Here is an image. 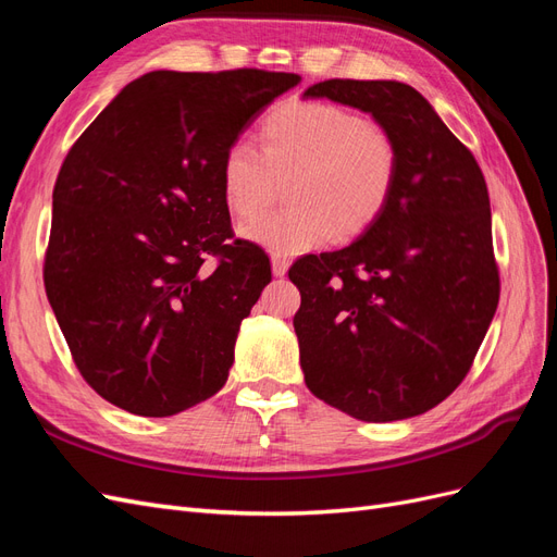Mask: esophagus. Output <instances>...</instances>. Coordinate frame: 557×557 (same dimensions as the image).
<instances>
[{"mask_svg":"<svg viewBox=\"0 0 557 557\" xmlns=\"http://www.w3.org/2000/svg\"><path fill=\"white\" fill-rule=\"evenodd\" d=\"M288 267H290L288 258L272 256V272H274V276H285V272H288Z\"/></svg>","mask_w":557,"mask_h":557,"instance_id":"esophagus-1","label":"esophagus"}]
</instances>
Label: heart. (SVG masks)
Instances as JSON below:
<instances>
[{
  "mask_svg": "<svg viewBox=\"0 0 557 557\" xmlns=\"http://www.w3.org/2000/svg\"><path fill=\"white\" fill-rule=\"evenodd\" d=\"M262 150L234 141L221 164L227 209L239 221L262 215L281 183L290 209L244 227V237L290 258L352 239L387 209L399 172L393 134L339 104L288 102L264 117Z\"/></svg>",
  "mask_w": 557,
  "mask_h": 557,
  "instance_id": "obj_1",
  "label": "heart"
}]
</instances>
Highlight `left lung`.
<instances>
[{
	"mask_svg": "<svg viewBox=\"0 0 557 557\" xmlns=\"http://www.w3.org/2000/svg\"><path fill=\"white\" fill-rule=\"evenodd\" d=\"M360 109L393 134L391 205L350 246L290 267L309 391L367 423L434 409L467 376L499 301L481 166L428 99L399 81L332 78L305 99Z\"/></svg>",
	"mask_w": 557,
	"mask_h": 557,
	"instance_id": "8db88e82",
	"label": "left lung"
}]
</instances>
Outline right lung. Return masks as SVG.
Listing matches in <instances>:
<instances>
[{
	"label": "right lung",
	"instance_id": "right-lung-1",
	"mask_svg": "<svg viewBox=\"0 0 557 557\" xmlns=\"http://www.w3.org/2000/svg\"><path fill=\"white\" fill-rule=\"evenodd\" d=\"M297 74L148 72L66 153L46 295L81 376L129 413L174 416L227 381L242 320L272 281L232 242L225 150ZM215 257L213 270L203 260Z\"/></svg>",
	"mask_w": 557,
	"mask_h": 557
}]
</instances>
